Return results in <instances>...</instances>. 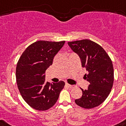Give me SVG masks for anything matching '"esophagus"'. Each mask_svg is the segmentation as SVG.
Segmentation results:
<instances>
[{
  "label": "esophagus",
  "mask_w": 126,
  "mask_h": 126,
  "mask_svg": "<svg viewBox=\"0 0 126 126\" xmlns=\"http://www.w3.org/2000/svg\"><path fill=\"white\" fill-rule=\"evenodd\" d=\"M66 86H67V87H70V88H74V87H75V86L70 85V84H66Z\"/></svg>",
  "instance_id": "esophagus-1"
}]
</instances>
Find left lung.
<instances>
[{
	"instance_id": "obj_1",
	"label": "left lung",
	"mask_w": 126,
	"mask_h": 126,
	"mask_svg": "<svg viewBox=\"0 0 126 126\" xmlns=\"http://www.w3.org/2000/svg\"><path fill=\"white\" fill-rule=\"evenodd\" d=\"M68 44L80 57L82 66L87 72L84 78L89 82L87 89H81L82 96L75 99V103L87 109L98 107L107 99L113 86L111 59L102 47L88 39L68 42Z\"/></svg>"
}]
</instances>
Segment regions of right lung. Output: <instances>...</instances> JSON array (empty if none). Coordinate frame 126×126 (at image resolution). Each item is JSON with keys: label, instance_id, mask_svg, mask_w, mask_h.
<instances>
[{"label": "right lung", "instance_id": "right-lung-1", "mask_svg": "<svg viewBox=\"0 0 126 126\" xmlns=\"http://www.w3.org/2000/svg\"><path fill=\"white\" fill-rule=\"evenodd\" d=\"M64 42L39 40L30 45L19 58L16 70L17 87L24 100L33 109H49L64 87L63 81H46L45 72Z\"/></svg>", "mask_w": 126, "mask_h": 126}]
</instances>
